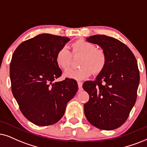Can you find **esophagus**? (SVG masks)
<instances>
[{
	"mask_svg": "<svg viewBox=\"0 0 147 147\" xmlns=\"http://www.w3.org/2000/svg\"><path fill=\"white\" fill-rule=\"evenodd\" d=\"M78 87H79V92H81V91L83 90V87H82V85L83 83L81 81H78Z\"/></svg>",
	"mask_w": 147,
	"mask_h": 147,
	"instance_id": "obj_1",
	"label": "esophagus"
}]
</instances>
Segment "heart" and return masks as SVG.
Listing matches in <instances>:
<instances>
[{
	"mask_svg": "<svg viewBox=\"0 0 147 147\" xmlns=\"http://www.w3.org/2000/svg\"><path fill=\"white\" fill-rule=\"evenodd\" d=\"M73 55H81L78 68H72L64 72L66 77L82 80L89 77L94 72L98 75L102 72L107 65V58L102 49H96L94 44L85 40H78L71 45ZM72 54L66 47L60 48L57 52L55 61L60 68L66 70L70 67Z\"/></svg>",
	"mask_w": 147,
	"mask_h": 147,
	"instance_id": "heart-1",
	"label": "heart"
}]
</instances>
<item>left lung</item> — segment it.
Returning a JSON list of instances; mask_svg holds the SVG:
<instances>
[{
    "instance_id": "obj_1",
    "label": "left lung",
    "mask_w": 147,
    "mask_h": 147,
    "mask_svg": "<svg viewBox=\"0 0 147 147\" xmlns=\"http://www.w3.org/2000/svg\"><path fill=\"white\" fill-rule=\"evenodd\" d=\"M87 40L102 47L107 62L95 81L83 83L90 96L85 115L96 127L112 130L125 123L136 100L140 82L137 61L127 45L113 37L96 34Z\"/></svg>"
}]
</instances>
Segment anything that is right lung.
<instances>
[{
  "label": "right lung",
  "mask_w": 147,
  "mask_h": 147,
  "mask_svg": "<svg viewBox=\"0 0 147 147\" xmlns=\"http://www.w3.org/2000/svg\"><path fill=\"white\" fill-rule=\"evenodd\" d=\"M70 40L66 36L41 34L22 42L10 64L13 95L24 116L35 125L57 123L78 90L77 81L62 75L55 61L58 50Z\"/></svg>",
  "instance_id": "right-lung-1"
}]
</instances>
